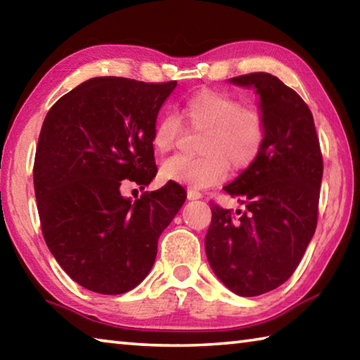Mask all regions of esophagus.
Listing matches in <instances>:
<instances>
[{
	"instance_id": "esophagus-1",
	"label": "esophagus",
	"mask_w": 360,
	"mask_h": 360,
	"mask_svg": "<svg viewBox=\"0 0 360 360\" xmlns=\"http://www.w3.org/2000/svg\"><path fill=\"white\" fill-rule=\"evenodd\" d=\"M187 198L188 200H198V198H202V193L200 192H197V191H187Z\"/></svg>"
}]
</instances>
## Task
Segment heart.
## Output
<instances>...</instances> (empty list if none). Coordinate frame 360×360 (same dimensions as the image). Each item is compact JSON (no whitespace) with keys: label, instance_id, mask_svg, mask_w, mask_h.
<instances>
[{"label":"heart","instance_id":"1","mask_svg":"<svg viewBox=\"0 0 360 360\" xmlns=\"http://www.w3.org/2000/svg\"><path fill=\"white\" fill-rule=\"evenodd\" d=\"M192 129L205 131L200 157L173 155L160 165L163 181L191 188L212 187L227 178L230 167L243 172L255 163L266 141V122L257 108L243 106L233 95L202 90L182 105ZM182 124L178 114L165 112L152 130V146L160 154L174 148Z\"/></svg>","mask_w":360,"mask_h":360}]
</instances>
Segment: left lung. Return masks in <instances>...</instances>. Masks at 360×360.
<instances>
[{"label":"left lung","mask_w":360,"mask_h":360,"mask_svg":"<svg viewBox=\"0 0 360 360\" xmlns=\"http://www.w3.org/2000/svg\"><path fill=\"white\" fill-rule=\"evenodd\" d=\"M254 85L266 122L260 157L225 192L245 210L233 214L212 203L205 236L216 276L241 297H255L288 281L318 225L322 154L313 114L295 90L270 72L231 77Z\"/></svg>","instance_id":"left-lung-1"}]
</instances>
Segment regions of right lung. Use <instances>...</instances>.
<instances>
[{"mask_svg":"<svg viewBox=\"0 0 360 360\" xmlns=\"http://www.w3.org/2000/svg\"><path fill=\"white\" fill-rule=\"evenodd\" d=\"M176 81L94 77L53 105L36 149L33 181L41 230L53 257L82 288L125 294L154 265L157 241L186 202L178 182L120 195L125 179L155 178L158 109Z\"/></svg>","mask_w":360,"mask_h":360,"instance_id":"1","label":"right lung"}]
</instances>
